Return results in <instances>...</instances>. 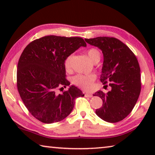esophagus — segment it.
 I'll return each instance as SVG.
<instances>
[{
    "instance_id": "esophagus-1",
    "label": "esophagus",
    "mask_w": 155,
    "mask_h": 155,
    "mask_svg": "<svg viewBox=\"0 0 155 155\" xmlns=\"http://www.w3.org/2000/svg\"><path fill=\"white\" fill-rule=\"evenodd\" d=\"M85 96L86 97H90V98H91V97L93 96L92 94H90V93H88V92H86V93L85 94Z\"/></svg>"
}]
</instances>
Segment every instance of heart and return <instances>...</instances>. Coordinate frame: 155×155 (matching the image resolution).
Here are the masks:
<instances>
[{
  "label": "heart",
  "instance_id": "1",
  "mask_svg": "<svg viewBox=\"0 0 155 155\" xmlns=\"http://www.w3.org/2000/svg\"><path fill=\"white\" fill-rule=\"evenodd\" d=\"M87 56L91 62L99 61L101 59V52L96 48H90L87 52ZM72 56H69L65 61V67L66 70H70V61H71ZM96 75L94 74H77L72 78V82L74 85L78 86L83 89L88 90L91 86L94 81L96 80Z\"/></svg>",
  "mask_w": 155,
  "mask_h": 155
}]
</instances>
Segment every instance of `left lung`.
<instances>
[{
  "mask_svg": "<svg viewBox=\"0 0 155 155\" xmlns=\"http://www.w3.org/2000/svg\"><path fill=\"white\" fill-rule=\"evenodd\" d=\"M91 46L98 47L103 54L101 81L110 83L111 90L107 94L99 90L94 94L103 100V106L96 114L107 122L124 119L134 108L141 91L140 68L130 49L115 38L97 37L85 39Z\"/></svg>",
  "mask_w": 155,
  "mask_h": 155,
  "instance_id": "1",
  "label": "left lung"
}]
</instances>
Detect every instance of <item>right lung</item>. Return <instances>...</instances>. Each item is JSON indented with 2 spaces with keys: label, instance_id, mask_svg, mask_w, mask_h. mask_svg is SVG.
Instances as JSON below:
<instances>
[{
  "label": "right lung",
  "instance_id": "add662e5",
  "mask_svg": "<svg viewBox=\"0 0 155 155\" xmlns=\"http://www.w3.org/2000/svg\"><path fill=\"white\" fill-rule=\"evenodd\" d=\"M86 46L78 37L47 35L33 41L23 51L17 68L18 92L28 111L40 122L52 124L64 120L74 108V99L84 96L73 85L61 94L56 91L70 84L65 78V61Z\"/></svg>",
  "mask_w": 155,
  "mask_h": 155
}]
</instances>
